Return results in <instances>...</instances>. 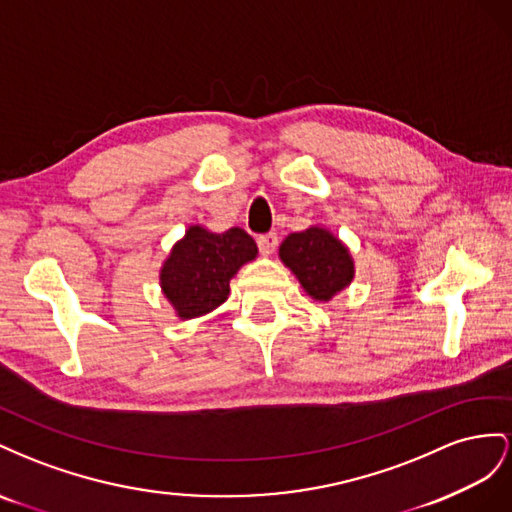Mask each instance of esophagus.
Returning <instances> with one entry per match:
<instances>
[{"instance_id":"34e87169","label":"esophagus","mask_w":512,"mask_h":512,"mask_svg":"<svg viewBox=\"0 0 512 512\" xmlns=\"http://www.w3.org/2000/svg\"><path fill=\"white\" fill-rule=\"evenodd\" d=\"M276 244H279V236H276V233H261V236H257V246H259V251L261 253H272L274 248H276Z\"/></svg>"}]
</instances>
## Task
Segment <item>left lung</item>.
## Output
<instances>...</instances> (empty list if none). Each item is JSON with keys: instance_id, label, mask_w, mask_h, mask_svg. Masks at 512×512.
Masks as SVG:
<instances>
[{"instance_id": "8db88e82", "label": "left lung", "mask_w": 512, "mask_h": 512, "mask_svg": "<svg viewBox=\"0 0 512 512\" xmlns=\"http://www.w3.org/2000/svg\"><path fill=\"white\" fill-rule=\"evenodd\" d=\"M281 259L315 300H330L354 279L347 248L319 227L287 236L281 244Z\"/></svg>"}]
</instances>
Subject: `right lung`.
Returning a JSON list of instances; mask_svg holds the SVG:
<instances>
[{"label":"right lung","mask_w":512,"mask_h":512,"mask_svg":"<svg viewBox=\"0 0 512 512\" xmlns=\"http://www.w3.org/2000/svg\"><path fill=\"white\" fill-rule=\"evenodd\" d=\"M255 255V240L240 227L225 233L191 227L184 240L173 246L160 283L178 315L193 319L227 300L231 276Z\"/></svg>","instance_id":"add662e5"}]
</instances>
